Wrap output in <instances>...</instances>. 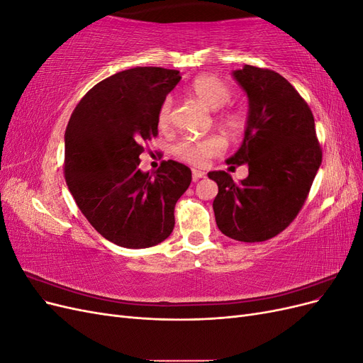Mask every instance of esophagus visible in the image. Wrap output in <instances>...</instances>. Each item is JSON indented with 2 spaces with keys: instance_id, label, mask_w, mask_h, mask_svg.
<instances>
[{
  "instance_id": "34e87169",
  "label": "esophagus",
  "mask_w": 363,
  "mask_h": 363,
  "mask_svg": "<svg viewBox=\"0 0 363 363\" xmlns=\"http://www.w3.org/2000/svg\"><path fill=\"white\" fill-rule=\"evenodd\" d=\"M204 177H206V172L199 171V169H192V180L194 182H199L200 179H204Z\"/></svg>"
}]
</instances>
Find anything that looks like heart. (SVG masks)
Instances as JSON below:
<instances>
[{
  "label": "heart",
  "mask_w": 363,
  "mask_h": 363,
  "mask_svg": "<svg viewBox=\"0 0 363 363\" xmlns=\"http://www.w3.org/2000/svg\"><path fill=\"white\" fill-rule=\"evenodd\" d=\"M192 95L199 100L208 111H219L224 106L228 104L232 100V91L230 87L221 82L216 77L212 75H203L196 79L191 86ZM171 107L172 103L168 98L164 100L159 108V125L168 127L171 121ZM223 123L232 130L238 131L242 128L244 121L238 113H227L223 116ZM224 150V140L218 136H211L204 139H183L177 145H174L172 151L179 159L192 163V164H201L206 163L207 159H211L219 155Z\"/></svg>",
  "instance_id": "obj_1"
}]
</instances>
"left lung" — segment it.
Segmentation results:
<instances>
[{"label": "left lung", "mask_w": 363, "mask_h": 363, "mask_svg": "<svg viewBox=\"0 0 363 363\" xmlns=\"http://www.w3.org/2000/svg\"><path fill=\"white\" fill-rule=\"evenodd\" d=\"M232 77L248 98V115L242 144L225 163L247 164L248 177L235 183L225 171L208 172L218 184L213 212L225 236L262 242L300 212L323 152L309 106L284 77L250 65Z\"/></svg>", "instance_id": "1"}]
</instances>
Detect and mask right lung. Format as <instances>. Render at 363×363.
Wrapping results in <instances>:
<instances>
[{
    "label": "right lung",
    "instance_id": "right-lung-1",
    "mask_svg": "<svg viewBox=\"0 0 363 363\" xmlns=\"http://www.w3.org/2000/svg\"><path fill=\"white\" fill-rule=\"evenodd\" d=\"M180 79L155 67L116 72L82 98L65 131L68 189L91 225L119 247L169 238L175 203L191 184V169L175 160L151 174L139 168L142 142L157 136L159 108Z\"/></svg>",
    "mask_w": 363,
    "mask_h": 363
}]
</instances>
